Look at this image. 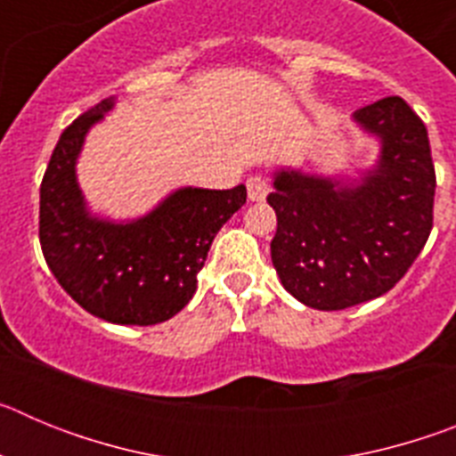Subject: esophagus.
Instances as JSON below:
<instances>
[{
  "label": "esophagus",
  "instance_id": "34e87169",
  "mask_svg": "<svg viewBox=\"0 0 456 456\" xmlns=\"http://www.w3.org/2000/svg\"><path fill=\"white\" fill-rule=\"evenodd\" d=\"M269 189H272V184H269V180L265 178V175H251V178L247 180L248 200H265L267 199Z\"/></svg>",
  "mask_w": 456,
  "mask_h": 456
}]
</instances>
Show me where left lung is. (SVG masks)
Wrapping results in <instances>:
<instances>
[{
	"label": "left lung",
	"mask_w": 456,
	"mask_h": 456,
	"mask_svg": "<svg viewBox=\"0 0 456 456\" xmlns=\"http://www.w3.org/2000/svg\"><path fill=\"white\" fill-rule=\"evenodd\" d=\"M381 141L379 162L354 184L283 168L267 203L276 212L272 263L294 299L342 310L395 288L434 225L429 136L402 98L377 100L354 114Z\"/></svg>",
	"instance_id": "left-lung-1"
}]
</instances>
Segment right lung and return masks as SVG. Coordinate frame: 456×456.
Listing matches in <instances>:
<instances>
[{"instance_id": "right-lung-1", "label": "right lung", "mask_w": 456, "mask_h": 456, "mask_svg": "<svg viewBox=\"0 0 456 456\" xmlns=\"http://www.w3.org/2000/svg\"><path fill=\"white\" fill-rule=\"evenodd\" d=\"M102 100L63 130L40 183V248L63 289L86 313L111 324L151 326L171 320L196 292L212 240L247 203V187H184L127 224L91 216L75 162Z\"/></svg>"}]
</instances>
